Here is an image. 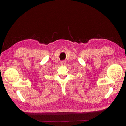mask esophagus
I'll list each match as a JSON object with an SVG mask.
<instances>
[{"instance_id": "esophagus-1", "label": "esophagus", "mask_w": 126, "mask_h": 126, "mask_svg": "<svg viewBox=\"0 0 126 126\" xmlns=\"http://www.w3.org/2000/svg\"><path fill=\"white\" fill-rule=\"evenodd\" d=\"M65 64H66V61H62L61 62V65H65Z\"/></svg>"}]
</instances>
